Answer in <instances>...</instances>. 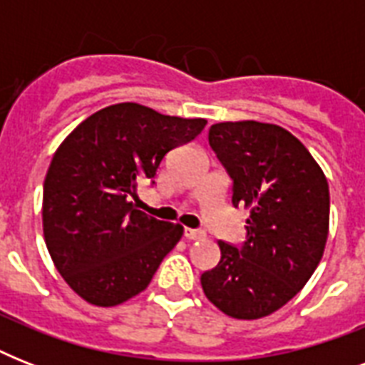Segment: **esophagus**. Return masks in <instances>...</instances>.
<instances>
[{"label":"esophagus","mask_w":365,"mask_h":365,"mask_svg":"<svg viewBox=\"0 0 365 365\" xmlns=\"http://www.w3.org/2000/svg\"><path fill=\"white\" fill-rule=\"evenodd\" d=\"M183 237H185V239H189V240H197V239H205L206 233L202 231V229L185 227V229H183Z\"/></svg>","instance_id":"esophagus-1"}]
</instances>
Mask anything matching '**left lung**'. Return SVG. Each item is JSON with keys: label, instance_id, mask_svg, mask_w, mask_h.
I'll use <instances>...</instances> for the list:
<instances>
[{"label": "left lung", "instance_id": "8db88e82", "mask_svg": "<svg viewBox=\"0 0 365 365\" xmlns=\"http://www.w3.org/2000/svg\"><path fill=\"white\" fill-rule=\"evenodd\" d=\"M208 143L231 178L233 206L250 208L246 240H220L222 259L200 274L206 297L225 314L255 320L284 307L322 259L329 189L322 168L282 126L217 123Z\"/></svg>", "mask_w": 365, "mask_h": 365}]
</instances>
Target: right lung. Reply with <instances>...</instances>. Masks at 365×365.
<instances>
[{"mask_svg":"<svg viewBox=\"0 0 365 365\" xmlns=\"http://www.w3.org/2000/svg\"><path fill=\"white\" fill-rule=\"evenodd\" d=\"M205 119L160 115L123 102L85 119L56 149L43 185V235L70 288L113 307L148 288L183 227L138 210L165 155L191 142Z\"/></svg>","mask_w":365,"mask_h":365,"instance_id":"obj_1","label":"right lung"}]
</instances>
